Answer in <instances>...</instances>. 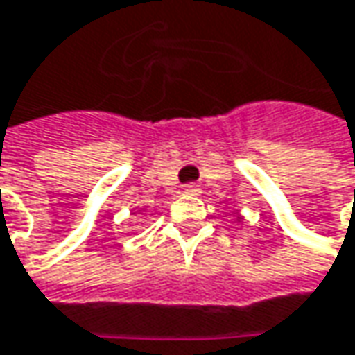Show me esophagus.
Returning <instances> with one entry per match:
<instances>
[{"label":"esophagus","instance_id":"esophagus-1","mask_svg":"<svg viewBox=\"0 0 355 355\" xmlns=\"http://www.w3.org/2000/svg\"><path fill=\"white\" fill-rule=\"evenodd\" d=\"M184 191L185 193H189V196H199L201 193V189H199V185H185L184 187Z\"/></svg>","mask_w":355,"mask_h":355}]
</instances>
